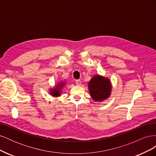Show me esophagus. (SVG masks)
<instances>
[{
    "instance_id": "1",
    "label": "esophagus",
    "mask_w": 156,
    "mask_h": 156,
    "mask_svg": "<svg viewBox=\"0 0 156 156\" xmlns=\"http://www.w3.org/2000/svg\"><path fill=\"white\" fill-rule=\"evenodd\" d=\"M75 84H76L77 85H81V81H80V80H75Z\"/></svg>"
}]
</instances>
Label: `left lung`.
I'll return each mask as SVG.
<instances>
[{"instance_id": "1", "label": "left lung", "mask_w": 156, "mask_h": 156, "mask_svg": "<svg viewBox=\"0 0 156 156\" xmlns=\"http://www.w3.org/2000/svg\"><path fill=\"white\" fill-rule=\"evenodd\" d=\"M88 89L90 96L96 101H101L109 97L111 84L108 79L95 75L88 83Z\"/></svg>"}]
</instances>
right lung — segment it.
<instances>
[{"label":"right lung","mask_w":156,"mask_h":156,"mask_svg":"<svg viewBox=\"0 0 156 156\" xmlns=\"http://www.w3.org/2000/svg\"><path fill=\"white\" fill-rule=\"evenodd\" d=\"M64 85V84L63 83H60L56 88H53V90H51L50 92L51 95L53 96H59L60 95L61 90H62V88Z\"/></svg>","instance_id":"1"}]
</instances>
